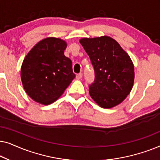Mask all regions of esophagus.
Segmentation results:
<instances>
[{
    "mask_svg": "<svg viewBox=\"0 0 160 160\" xmlns=\"http://www.w3.org/2000/svg\"><path fill=\"white\" fill-rule=\"evenodd\" d=\"M76 78H77V79H81V78H82V73H78L77 75H76Z\"/></svg>",
    "mask_w": 160,
    "mask_h": 160,
    "instance_id": "esophagus-1",
    "label": "esophagus"
}]
</instances>
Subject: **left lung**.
<instances>
[{"label": "left lung", "mask_w": 160, "mask_h": 160, "mask_svg": "<svg viewBox=\"0 0 160 160\" xmlns=\"http://www.w3.org/2000/svg\"><path fill=\"white\" fill-rule=\"evenodd\" d=\"M79 42L95 70V82L89 92L98 106L113 108L123 101L132 90L134 65L119 43L111 37L83 38Z\"/></svg>", "instance_id": "1"}]
</instances>
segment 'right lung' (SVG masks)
Listing matches in <instances>:
<instances>
[{"instance_id": "right-lung-1", "label": "right lung", "mask_w": 160, "mask_h": 160, "mask_svg": "<svg viewBox=\"0 0 160 160\" xmlns=\"http://www.w3.org/2000/svg\"><path fill=\"white\" fill-rule=\"evenodd\" d=\"M66 47L64 40L48 37L37 43L25 56L21 80L26 93L34 101L52 103L75 78L71 60L64 54Z\"/></svg>"}]
</instances>
